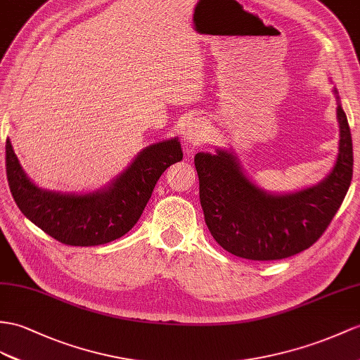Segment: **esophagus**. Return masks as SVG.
I'll list each match as a JSON object with an SVG mask.
<instances>
[{
  "label": "esophagus",
  "mask_w": 360,
  "mask_h": 360,
  "mask_svg": "<svg viewBox=\"0 0 360 360\" xmlns=\"http://www.w3.org/2000/svg\"><path fill=\"white\" fill-rule=\"evenodd\" d=\"M185 129V137L188 142L194 145L205 142V139L207 136V127L203 119H192L191 122H188Z\"/></svg>",
  "instance_id": "34e87169"
}]
</instances>
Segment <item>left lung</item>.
Listing matches in <instances>:
<instances>
[{"label":"left lung","mask_w":360,"mask_h":360,"mask_svg":"<svg viewBox=\"0 0 360 360\" xmlns=\"http://www.w3.org/2000/svg\"><path fill=\"white\" fill-rule=\"evenodd\" d=\"M338 120L340 140L335 168L319 185L295 194L261 191L227 151L195 155L205 221L224 250L246 259L274 261L293 257L321 238L353 177L352 133L340 105Z\"/></svg>","instance_id":"8db88e82"}]
</instances>
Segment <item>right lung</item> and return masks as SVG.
<instances>
[{"mask_svg":"<svg viewBox=\"0 0 360 360\" xmlns=\"http://www.w3.org/2000/svg\"><path fill=\"white\" fill-rule=\"evenodd\" d=\"M181 159L179 140H166L140 153L107 189L67 195L34 186L16 159L11 140L6 142V172L15 203L32 223L67 246H99L129 232L151 198L157 180Z\"/></svg>","mask_w":360,"mask_h":360,"instance_id":"add662e5","label":"right lung"}]
</instances>
